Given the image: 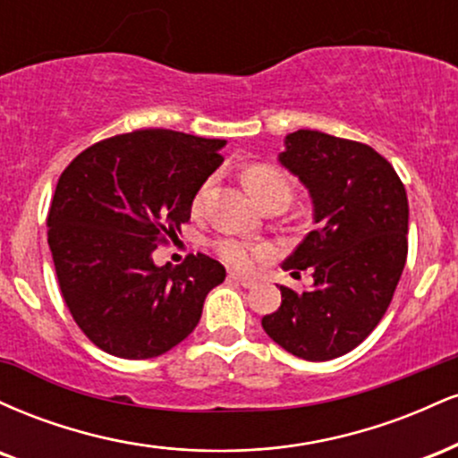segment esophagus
Wrapping results in <instances>:
<instances>
[{"instance_id":"obj_1","label":"esophagus","mask_w":458,"mask_h":458,"mask_svg":"<svg viewBox=\"0 0 458 458\" xmlns=\"http://www.w3.org/2000/svg\"><path fill=\"white\" fill-rule=\"evenodd\" d=\"M228 277L233 282L241 284V286H243V288H254L256 286V280H254V277H250V276H241V273H230Z\"/></svg>"}]
</instances>
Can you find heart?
Segmentation results:
<instances>
[{
  "label": "heart",
  "instance_id": "obj_1",
  "mask_svg": "<svg viewBox=\"0 0 458 458\" xmlns=\"http://www.w3.org/2000/svg\"><path fill=\"white\" fill-rule=\"evenodd\" d=\"M245 187L250 189L251 196L256 198V202L262 208L269 207V204H291L293 199V182L280 167L269 165V163H254V165L245 167L243 172ZM215 178L208 176L202 185L198 187L196 196H193V211L199 213L207 204L208 193H211ZM215 251L219 254V259L228 262L230 267L236 269H247V267L254 265L256 260H260L267 254V247L260 243H251V241L234 239V236H225V239L215 241Z\"/></svg>",
  "mask_w": 458,
  "mask_h": 458
}]
</instances>
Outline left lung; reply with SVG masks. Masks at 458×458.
<instances>
[{
  "instance_id": "1",
  "label": "left lung",
  "mask_w": 458,
  "mask_h": 458,
  "mask_svg": "<svg viewBox=\"0 0 458 458\" xmlns=\"http://www.w3.org/2000/svg\"><path fill=\"white\" fill-rule=\"evenodd\" d=\"M280 161L310 189L317 224L282 267L295 277L310 267L314 286H280L262 329L288 353L327 361L364 343L390 308L407 262V191L379 152L320 131L288 135Z\"/></svg>"
}]
</instances>
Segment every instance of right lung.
<instances>
[{
  "mask_svg": "<svg viewBox=\"0 0 458 458\" xmlns=\"http://www.w3.org/2000/svg\"><path fill=\"white\" fill-rule=\"evenodd\" d=\"M225 140L144 129L97 141L57 181L47 241L68 312L88 340L123 360H150L187 338L222 262L189 254L157 267L152 251L191 217L198 187Z\"/></svg>",
  "mask_w": 458,
  "mask_h": 458,
  "instance_id": "right-lung-1",
  "label": "right lung"
}]
</instances>
